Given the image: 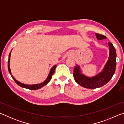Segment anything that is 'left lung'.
<instances>
[{"instance_id":"obj_1","label":"left lung","mask_w":124,"mask_h":124,"mask_svg":"<svg viewBox=\"0 0 124 124\" xmlns=\"http://www.w3.org/2000/svg\"><path fill=\"white\" fill-rule=\"evenodd\" d=\"M97 38L98 40L106 39L104 35L96 33ZM109 46V57L105 65L103 70L96 76L92 78H88L80 74L78 66L74 68L73 77L75 81L81 86L87 89H93L102 87L109 81L114 75L116 69V54L114 46L110 42H108Z\"/></svg>"}]
</instances>
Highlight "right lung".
I'll return each mask as SVG.
<instances>
[{"instance_id": "add662e5", "label": "right lung", "mask_w": 124, "mask_h": 124, "mask_svg": "<svg viewBox=\"0 0 124 124\" xmlns=\"http://www.w3.org/2000/svg\"><path fill=\"white\" fill-rule=\"evenodd\" d=\"M10 54L11 53H10L9 54V60H8V70H9V72L10 73V74H11V77L14 80V81H15L16 83L18 85H19L20 86L22 87H24V88H26V89H28L29 90H38V89H39L41 88L42 87L44 86L45 85H46L50 81V80L52 78V77L53 74H54V70H55L56 69V66H54L53 67H52V69L50 70V72L49 74V76H48L47 78L46 79V80L44 81V82L42 83L41 84H36V85H26V84H22L21 83L19 82V81H18L17 80H16L14 78V77L12 76V74H11V70H10V66H9V63H10Z\"/></svg>"}]
</instances>
